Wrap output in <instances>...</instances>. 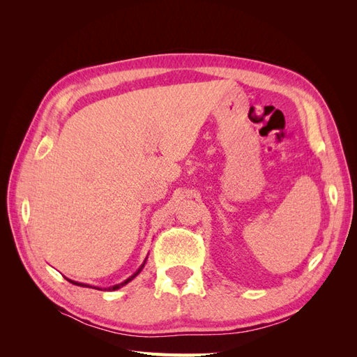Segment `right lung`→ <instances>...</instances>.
Returning <instances> with one entry per match:
<instances>
[{
  "mask_svg": "<svg viewBox=\"0 0 357 357\" xmlns=\"http://www.w3.org/2000/svg\"><path fill=\"white\" fill-rule=\"evenodd\" d=\"M144 264H146V261H144ZM144 264H143L142 266H139V268H138V271H137V273H134V274H132L131 277H129V278H126L123 283H121V284H116V286H112V287H109V290H117V289H121V287H123L125 284H128L129 282H131V280H134V278H135V277H137V275L139 274V271H142V269L144 268ZM67 280H68V278H67ZM68 282H70V283H73V284H77V286H84V287H88V286H86V284H83V283H75V282H71V280H68ZM95 289H98V287H95Z\"/></svg>",
  "mask_w": 357,
  "mask_h": 357,
  "instance_id": "right-lung-1",
  "label": "right lung"
}]
</instances>
